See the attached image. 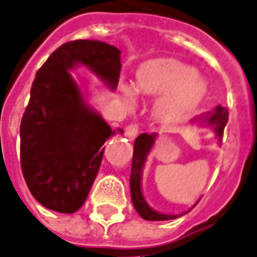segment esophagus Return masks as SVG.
I'll list each match as a JSON object with an SVG mask.
<instances>
[{"instance_id": "1", "label": "esophagus", "mask_w": 257, "mask_h": 257, "mask_svg": "<svg viewBox=\"0 0 257 257\" xmlns=\"http://www.w3.org/2000/svg\"><path fill=\"white\" fill-rule=\"evenodd\" d=\"M137 133H139V128H137V125L129 124L128 126L125 128V136L128 137L129 140H133V139L137 136Z\"/></svg>"}]
</instances>
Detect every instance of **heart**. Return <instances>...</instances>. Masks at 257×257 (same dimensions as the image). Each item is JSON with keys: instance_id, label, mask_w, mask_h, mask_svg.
Returning a JSON list of instances; mask_svg holds the SVG:
<instances>
[{"instance_id": "b5f03b06", "label": "heart", "mask_w": 257, "mask_h": 257, "mask_svg": "<svg viewBox=\"0 0 257 257\" xmlns=\"http://www.w3.org/2000/svg\"><path fill=\"white\" fill-rule=\"evenodd\" d=\"M137 91L161 95L154 105V117L160 124H181L193 114L207 93L206 82L194 67L178 59L156 58L147 60L136 72V87L120 83V97L126 107L136 105Z\"/></svg>"}]
</instances>
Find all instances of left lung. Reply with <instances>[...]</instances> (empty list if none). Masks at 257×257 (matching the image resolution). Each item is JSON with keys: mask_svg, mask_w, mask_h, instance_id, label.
Segmentation results:
<instances>
[{"mask_svg": "<svg viewBox=\"0 0 257 257\" xmlns=\"http://www.w3.org/2000/svg\"><path fill=\"white\" fill-rule=\"evenodd\" d=\"M228 109L224 106L215 107L213 111H209L207 114L203 117H198L197 121H202L206 122L209 126L213 128L214 135L217 137L218 143L222 140V135H224V128L226 122H228ZM155 139H156V133L148 135V133H142L139 135L136 140H135V148H133V158H132V172H131V197H132V203L139 215L147 221H167L178 218L179 215L176 214H163L159 211L154 210L152 207L147 203L144 195L142 191V175L144 163H146L147 156L152 150L155 144ZM197 205V203H195ZM194 205V206H195ZM190 211V210H189ZM187 213V211H186ZM182 215V214H181Z\"/></svg>", "mask_w": 257, "mask_h": 257, "instance_id": "left-lung-1", "label": "left lung"}]
</instances>
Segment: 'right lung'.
<instances>
[{"mask_svg": "<svg viewBox=\"0 0 257 257\" xmlns=\"http://www.w3.org/2000/svg\"><path fill=\"white\" fill-rule=\"evenodd\" d=\"M120 58L114 46L74 40L55 50L36 72L20 125V159L29 191L47 209L71 214L85 203L102 162V146L115 133L86 102L70 71L86 66L115 90Z\"/></svg>", "mask_w": 257, "mask_h": 257, "instance_id": "add662e5", "label": "right lung"}]
</instances>
